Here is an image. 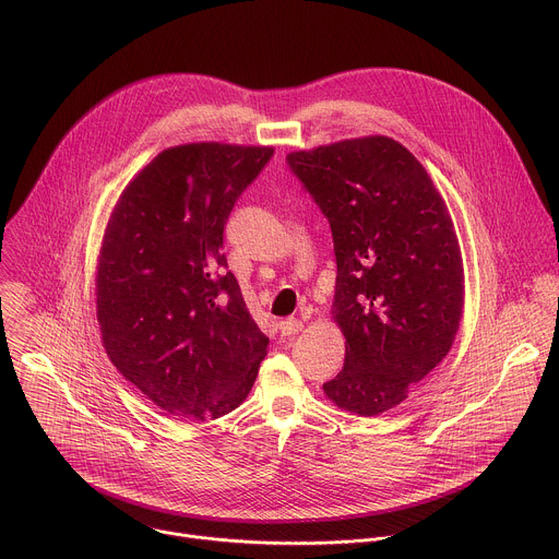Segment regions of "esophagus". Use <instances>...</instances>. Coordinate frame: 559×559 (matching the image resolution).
<instances>
[{"instance_id": "esophagus-1", "label": "esophagus", "mask_w": 559, "mask_h": 559, "mask_svg": "<svg viewBox=\"0 0 559 559\" xmlns=\"http://www.w3.org/2000/svg\"><path fill=\"white\" fill-rule=\"evenodd\" d=\"M278 329L283 335H296L298 331H302V320L298 318H285L278 322Z\"/></svg>"}]
</instances>
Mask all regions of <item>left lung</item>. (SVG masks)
Listing matches in <instances>:
<instances>
[{"label": "left lung", "mask_w": 559, "mask_h": 559, "mask_svg": "<svg viewBox=\"0 0 559 559\" xmlns=\"http://www.w3.org/2000/svg\"><path fill=\"white\" fill-rule=\"evenodd\" d=\"M287 164L329 219L337 263L340 373L324 395L359 417L400 406L450 353L463 316V259L450 211L397 140L366 135Z\"/></svg>", "instance_id": "8db88e82"}]
</instances>
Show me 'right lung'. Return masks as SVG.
<instances>
[{"label": "right lung", "mask_w": 559, "mask_h": 559, "mask_svg": "<svg viewBox=\"0 0 559 559\" xmlns=\"http://www.w3.org/2000/svg\"><path fill=\"white\" fill-rule=\"evenodd\" d=\"M272 146L193 142L157 153L122 191L96 267L111 364L175 419H217L252 391L270 337L228 272L224 228Z\"/></svg>", "instance_id": "right-lung-1"}]
</instances>
